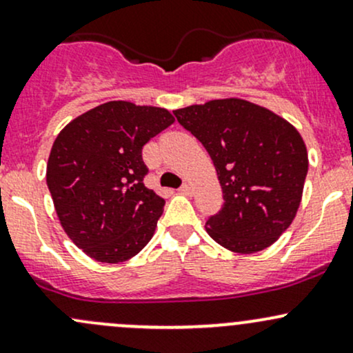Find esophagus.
Instances as JSON below:
<instances>
[{
  "mask_svg": "<svg viewBox=\"0 0 353 353\" xmlns=\"http://www.w3.org/2000/svg\"><path fill=\"white\" fill-rule=\"evenodd\" d=\"M180 192L183 193V195H188V196L193 195V188H192V185H190V183H185L183 187L180 188Z\"/></svg>",
  "mask_w": 353,
  "mask_h": 353,
  "instance_id": "34e87169",
  "label": "esophagus"
}]
</instances>
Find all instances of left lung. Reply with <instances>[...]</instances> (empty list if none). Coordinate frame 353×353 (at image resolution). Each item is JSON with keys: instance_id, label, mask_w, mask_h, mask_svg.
<instances>
[{"instance_id": "1", "label": "left lung", "mask_w": 353, "mask_h": 353, "mask_svg": "<svg viewBox=\"0 0 353 353\" xmlns=\"http://www.w3.org/2000/svg\"><path fill=\"white\" fill-rule=\"evenodd\" d=\"M210 154L223 207L208 236L239 254L259 252L291 225L301 203L308 153L296 128L254 102L229 97L173 111Z\"/></svg>"}]
</instances>
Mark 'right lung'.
Wrapping results in <instances>:
<instances>
[{"mask_svg":"<svg viewBox=\"0 0 353 353\" xmlns=\"http://www.w3.org/2000/svg\"><path fill=\"white\" fill-rule=\"evenodd\" d=\"M173 123L163 108L109 101L72 119L55 138L48 190L60 225L90 259L124 263L151 241L165 200L143 183L141 150Z\"/></svg>","mask_w":353,"mask_h":353,"instance_id":"obj_1","label":"right lung"}]
</instances>
